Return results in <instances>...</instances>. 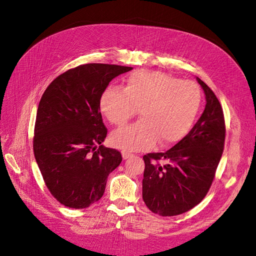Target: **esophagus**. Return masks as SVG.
<instances>
[{"label":"esophagus","mask_w":256,"mask_h":256,"mask_svg":"<svg viewBox=\"0 0 256 256\" xmlns=\"http://www.w3.org/2000/svg\"><path fill=\"white\" fill-rule=\"evenodd\" d=\"M122 159H124V160H126V159H128V158H130L131 156H132V154H129V152H122Z\"/></svg>","instance_id":"1"}]
</instances>
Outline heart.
<instances>
[{
  "label": "heart",
  "mask_w": 256,
  "mask_h": 256,
  "mask_svg": "<svg viewBox=\"0 0 256 256\" xmlns=\"http://www.w3.org/2000/svg\"><path fill=\"white\" fill-rule=\"evenodd\" d=\"M200 104L198 85L152 70L130 74L122 88L109 86L100 97V110L110 122L124 126L138 109L134 125L116 130L112 144L126 152L148 150L158 141L168 146L180 141L194 122Z\"/></svg>",
  "instance_id": "b5f03b06"
}]
</instances>
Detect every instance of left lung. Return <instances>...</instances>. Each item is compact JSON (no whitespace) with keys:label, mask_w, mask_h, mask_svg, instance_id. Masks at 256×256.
<instances>
[{"label":"left lung","mask_w":256,"mask_h":256,"mask_svg":"<svg viewBox=\"0 0 256 256\" xmlns=\"http://www.w3.org/2000/svg\"><path fill=\"white\" fill-rule=\"evenodd\" d=\"M205 109L189 134L164 152L147 154L142 196L146 206L164 216L190 210L204 198L221 159L226 124L214 92L196 76Z\"/></svg>","instance_id":"1"}]
</instances>
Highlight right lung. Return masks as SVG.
<instances>
[{"label": "right lung", "instance_id": "obj_1", "mask_svg": "<svg viewBox=\"0 0 256 256\" xmlns=\"http://www.w3.org/2000/svg\"><path fill=\"white\" fill-rule=\"evenodd\" d=\"M132 67L85 64L62 74L38 106L34 154L51 194L69 208H86L102 198L106 178L122 162L106 136L100 97L109 83Z\"/></svg>", "mask_w": 256, "mask_h": 256}]
</instances>
